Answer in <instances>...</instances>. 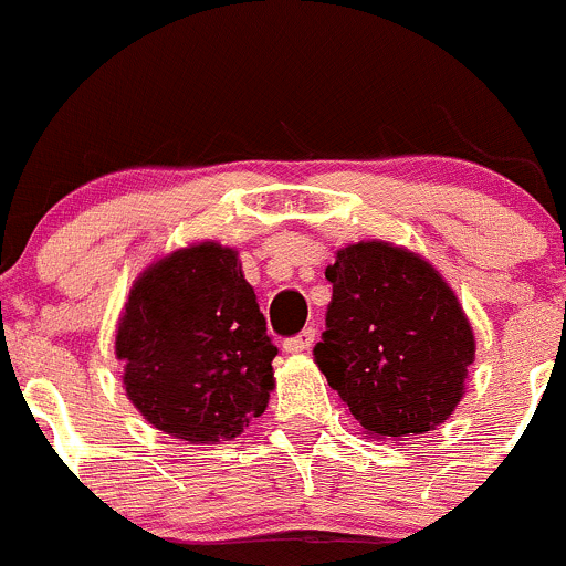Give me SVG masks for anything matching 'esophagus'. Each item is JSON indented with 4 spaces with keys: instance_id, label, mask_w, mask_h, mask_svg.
<instances>
[{
    "instance_id": "obj_1",
    "label": "esophagus",
    "mask_w": 566,
    "mask_h": 566,
    "mask_svg": "<svg viewBox=\"0 0 566 566\" xmlns=\"http://www.w3.org/2000/svg\"><path fill=\"white\" fill-rule=\"evenodd\" d=\"M313 340H316V329L307 327V329H302L300 335H294V338L283 340V352L285 355H302V352L311 349Z\"/></svg>"
}]
</instances>
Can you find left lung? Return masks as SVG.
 <instances>
[{"label":"left lung","mask_w":566,"mask_h":566,"mask_svg":"<svg viewBox=\"0 0 566 566\" xmlns=\"http://www.w3.org/2000/svg\"><path fill=\"white\" fill-rule=\"evenodd\" d=\"M324 275L333 300L313 355L366 434L401 440L449 421L465 396L475 338L443 275L379 239L335 250Z\"/></svg>","instance_id":"1"}]
</instances>
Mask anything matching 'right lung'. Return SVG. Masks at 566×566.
Masks as SVG:
<instances>
[{"label": "right lung", "instance_id": "1", "mask_svg": "<svg viewBox=\"0 0 566 566\" xmlns=\"http://www.w3.org/2000/svg\"><path fill=\"white\" fill-rule=\"evenodd\" d=\"M275 355L239 253L220 242L187 244L145 266L115 329L128 401L192 446L239 438L266 410Z\"/></svg>", "mask_w": 566, "mask_h": 566}]
</instances>
